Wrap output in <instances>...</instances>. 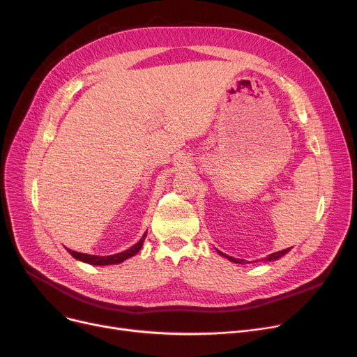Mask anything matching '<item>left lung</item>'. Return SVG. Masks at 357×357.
<instances>
[{"label": "left lung", "mask_w": 357, "mask_h": 357, "mask_svg": "<svg viewBox=\"0 0 357 357\" xmlns=\"http://www.w3.org/2000/svg\"><path fill=\"white\" fill-rule=\"evenodd\" d=\"M291 250V248L289 249H284V250H279V252H276V253H272V255H269V257H268V260H276V259H279L280 256H284L285 253H288ZM218 252V255L220 256H222V257H227L230 261H234V264H248L246 260H243V259H236V257H231V256H229V255H226V253H222V252H220V250H217Z\"/></svg>", "instance_id": "obj_1"}]
</instances>
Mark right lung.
Segmentation results:
<instances>
[{
  "instance_id": "add662e5",
  "label": "right lung",
  "mask_w": 357,
  "mask_h": 357,
  "mask_svg": "<svg viewBox=\"0 0 357 357\" xmlns=\"http://www.w3.org/2000/svg\"><path fill=\"white\" fill-rule=\"evenodd\" d=\"M144 238H146V233L143 234V237L136 243L133 248H130L126 252H121V253H117V255H111V256H93V255H85V253H79V252H73L70 249H66V250L75 259L82 260V261H85V264H89V265H112V264H121V261H124L126 259L135 256L142 249Z\"/></svg>"
}]
</instances>
